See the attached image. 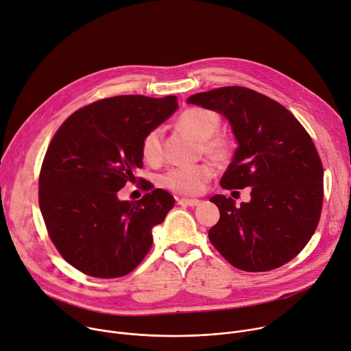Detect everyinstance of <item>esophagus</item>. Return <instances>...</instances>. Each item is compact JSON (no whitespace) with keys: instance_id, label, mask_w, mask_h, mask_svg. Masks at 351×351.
Masks as SVG:
<instances>
[{"instance_id":"esophagus-1","label":"esophagus","mask_w":351,"mask_h":351,"mask_svg":"<svg viewBox=\"0 0 351 351\" xmlns=\"http://www.w3.org/2000/svg\"><path fill=\"white\" fill-rule=\"evenodd\" d=\"M177 202H178V205H181V206H197V205H199V199H188V198H180V199H177Z\"/></svg>"}]
</instances>
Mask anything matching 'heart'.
I'll return each instance as SVG.
<instances>
[{
    "label": "heart",
    "instance_id": "b5f03b06",
    "mask_svg": "<svg viewBox=\"0 0 351 351\" xmlns=\"http://www.w3.org/2000/svg\"><path fill=\"white\" fill-rule=\"evenodd\" d=\"M177 125L193 139L201 141L202 152L213 160L224 162L230 158L232 149L230 139L223 135H215L220 125V117L216 111L204 107L188 108L178 117ZM141 149L142 158L146 163H159L163 154L162 130L154 128L149 131L142 141ZM213 174L215 170L208 163L189 167H174L163 176L162 184L167 189L181 193V195H198L205 189Z\"/></svg>",
    "mask_w": 351,
    "mask_h": 351
}]
</instances>
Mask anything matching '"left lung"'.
Listing matches in <instances>:
<instances>
[{"label":"left lung","instance_id":"left-lung-1","mask_svg":"<svg viewBox=\"0 0 351 351\" xmlns=\"http://www.w3.org/2000/svg\"><path fill=\"white\" fill-rule=\"evenodd\" d=\"M186 103L227 117L239 147L221 177L224 189L251 186V202L210 198L220 210L208 236L234 267L274 270L313 237L324 202V169L309 134L280 103L243 86L197 93Z\"/></svg>","mask_w":351,"mask_h":351}]
</instances>
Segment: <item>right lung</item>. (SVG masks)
<instances>
[{"mask_svg":"<svg viewBox=\"0 0 351 351\" xmlns=\"http://www.w3.org/2000/svg\"><path fill=\"white\" fill-rule=\"evenodd\" d=\"M177 107L176 96L106 97L71 114L51 139L38 176V205L57 251L82 274L123 278L152 248V228L174 198L149 181L136 202L120 201L117 192L143 166L145 135Z\"/></svg>","mask_w":351,"mask_h":351,"instance_id":"1","label":"right lung"}]
</instances>
